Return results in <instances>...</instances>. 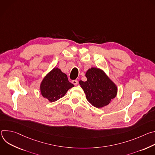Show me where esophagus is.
Instances as JSON below:
<instances>
[{"mask_svg": "<svg viewBox=\"0 0 155 155\" xmlns=\"http://www.w3.org/2000/svg\"><path fill=\"white\" fill-rule=\"evenodd\" d=\"M72 83L74 84V85H77L78 84V81L77 80H73L72 81Z\"/></svg>", "mask_w": 155, "mask_h": 155, "instance_id": "esophagus-1", "label": "esophagus"}]
</instances>
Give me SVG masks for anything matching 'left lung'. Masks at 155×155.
Listing matches in <instances>:
<instances>
[{"mask_svg": "<svg viewBox=\"0 0 155 155\" xmlns=\"http://www.w3.org/2000/svg\"><path fill=\"white\" fill-rule=\"evenodd\" d=\"M85 76L87 80H80L79 83L87 101L92 105L102 108L115 98L118 92L117 86L102 69L93 67L86 71Z\"/></svg>", "mask_w": 155, "mask_h": 155, "instance_id": "1", "label": "left lung"}]
</instances>
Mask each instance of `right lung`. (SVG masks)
I'll return each instance as SVG.
<instances>
[{
  "instance_id": "obj_1",
  "label": "right lung",
  "mask_w": 155,
  "mask_h": 155,
  "mask_svg": "<svg viewBox=\"0 0 155 155\" xmlns=\"http://www.w3.org/2000/svg\"><path fill=\"white\" fill-rule=\"evenodd\" d=\"M74 86L69 81L67 75L58 68H54L43 78L40 84V91L44 98L53 102L64 96Z\"/></svg>"
}]
</instances>
